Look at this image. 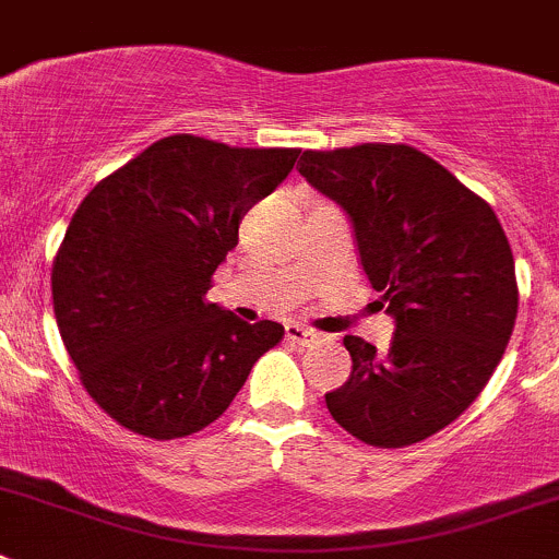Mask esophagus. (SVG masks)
I'll use <instances>...</instances> for the list:
<instances>
[{
	"label": "esophagus",
	"instance_id": "obj_1",
	"mask_svg": "<svg viewBox=\"0 0 559 559\" xmlns=\"http://www.w3.org/2000/svg\"><path fill=\"white\" fill-rule=\"evenodd\" d=\"M286 338L295 341V344H300V346H313V344H319V338H322V335L311 328H302V324H286Z\"/></svg>",
	"mask_w": 559,
	"mask_h": 559
}]
</instances>
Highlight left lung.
<instances>
[{"label": "left lung", "instance_id": "obj_1", "mask_svg": "<svg viewBox=\"0 0 559 559\" xmlns=\"http://www.w3.org/2000/svg\"><path fill=\"white\" fill-rule=\"evenodd\" d=\"M300 175L355 226L395 319L388 352L346 335L352 373L324 395L341 429L406 448L453 424L506 355L519 311L508 237L489 202L409 144L306 150Z\"/></svg>", "mask_w": 559, "mask_h": 559}]
</instances>
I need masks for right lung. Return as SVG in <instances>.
Returning <instances> with one entry per match:
<instances>
[{
    "instance_id": "1",
    "label": "right lung",
    "mask_w": 559,
    "mask_h": 559,
    "mask_svg": "<svg viewBox=\"0 0 559 559\" xmlns=\"http://www.w3.org/2000/svg\"><path fill=\"white\" fill-rule=\"evenodd\" d=\"M297 155L166 135L79 204L53 257V313L81 384L119 426L150 440L197 435L284 338L278 322H242L207 289L242 215Z\"/></svg>"
}]
</instances>
